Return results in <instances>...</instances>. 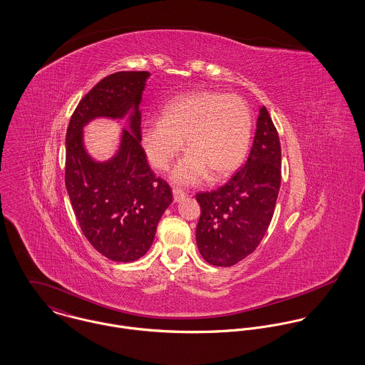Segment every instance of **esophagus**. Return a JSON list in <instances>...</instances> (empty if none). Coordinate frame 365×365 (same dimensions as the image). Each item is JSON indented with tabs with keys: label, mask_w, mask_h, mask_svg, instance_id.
<instances>
[{
	"label": "esophagus",
	"mask_w": 365,
	"mask_h": 365,
	"mask_svg": "<svg viewBox=\"0 0 365 365\" xmlns=\"http://www.w3.org/2000/svg\"><path fill=\"white\" fill-rule=\"evenodd\" d=\"M173 197H174V202H180L181 200L185 198V192L181 191V190H178V188H174V190H173Z\"/></svg>",
	"instance_id": "esophagus-1"
}]
</instances>
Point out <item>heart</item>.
<instances>
[{
  "mask_svg": "<svg viewBox=\"0 0 365 365\" xmlns=\"http://www.w3.org/2000/svg\"><path fill=\"white\" fill-rule=\"evenodd\" d=\"M252 112L243 98L217 91H202L171 100L161 119L142 126V145L150 164L167 170L185 148L190 150L171 178L182 185L201 181L207 174L222 178L236 170L252 139Z\"/></svg>",
  "mask_w": 365,
  "mask_h": 365,
  "instance_id": "heart-1",
  "label": "heart"
}]
</instances>
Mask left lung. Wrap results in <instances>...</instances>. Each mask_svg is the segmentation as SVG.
Masks as SVG:
<instances>
[{
  "mask_svg": "<svg viewBox=\"0 0 365 365\" xmlns=\"http://www.w3.org/2000/svg\"><path fill=\"white\" fill-rule=\"evenodd\" d=\"M281 185V146L265 106H261L253 148L245 165L220 188L197 194L201 216L197 246L204 260L230 267L260 245Z\"/></svg>",
  "mask_w": 365,
  "mask_h": 365,
  "instance_id": "obj_1",
  "label": "left lung"
}]
</instances>
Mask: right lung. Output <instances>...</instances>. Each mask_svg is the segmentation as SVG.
<instances>
[{
    "instance_id": "add662e5",
    "label": "right lung",
    "mask_w": 365,
    "mask_h": 365,
    "mask_svg": "<svg viewBox=\"0 0 365 365\" xmlns=\"http://www.w3.org/2000/svg\"><path fill=\"white\" fill-rule=\"evenodd\" d=\"M148 71H118L83 97L66 135V188L78 225L106 259L138 260L150 249L157 223L173 202L170 185L157 178L140 145L139 104ZM130 115L120 149L106 162H96L83 148V126L96 117Z\"/></svg>"
}]
</instances>
